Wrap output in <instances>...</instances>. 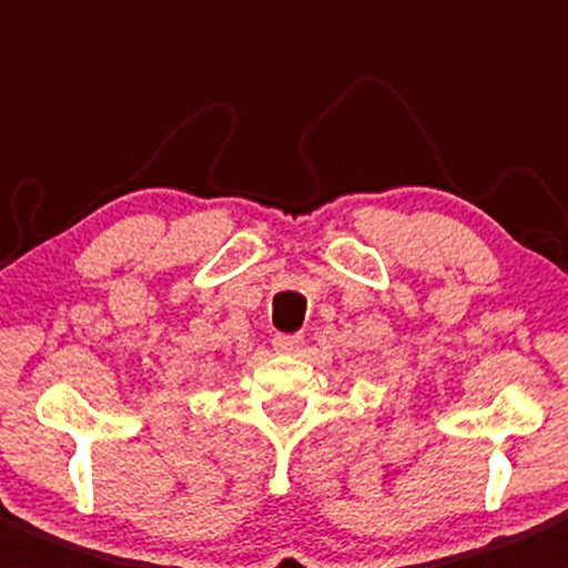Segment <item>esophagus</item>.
I'll use <instances>...</instances> for the list:
<instances>
[{
  "label": "esophagus",
  "mask_w": 568,
  "mask_h": 568,
  "mask_svg": "<svg viewBox=\"0 0 568 568\" xmlns=\"http://www.w3.org/2000/svg\"><path fill=\"white\" fill-rule=\"evenodd\" d=\"M272 343L280 354H296L302 348V343H305V337L302 335H274Z\"/></svg>",
  "instance_id": "1"
}]
</instances>
